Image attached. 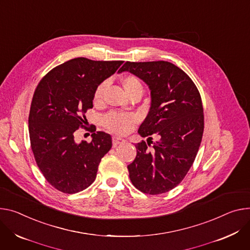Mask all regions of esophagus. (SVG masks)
Here are the masks:
<instances>
[{"mask_svg": "<svg viewBox=\"0 0 250 250\" xmlns=\"http://www.w3.org/2000/svg\"><path fill=\"white\" fill-rule=\"evenodd\" d=\"M125 140H124V139H122V138L112 137V145H113V146L122 145V144H125Z\"/></svg>", "mask_w": 250, "mask_h": 250, "instance_id": "34e87169", "label": "esophagus"}]
</instances>
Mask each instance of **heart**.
<instances>
[{
    "instance_id": "obj_1",
    "label": "heart",
    "mask_w": 250,
    "mask_h": 250,
    "mask_svg": "<svg viewBox=\"0 0 250 250\" xmlns=\"http://www.w3.org/2000/svg\"><path fill=\"white\" fill-rule=\"evenodd\" d=\"M122 85L125 89L126 96L130 95L131 93L142 90L143 92V85L141 81L134 76H125L122 79ZM105 88V83H101L95 92L94 95V102L100 103L103 99V95ZM135 122V118L131 115H125V113H119V112H109L104 119V125L113 132L117 133H126L130 130L133 124Z\"/></svg>"
}]
</instances>
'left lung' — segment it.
<instances>
[{
	"mask_svg": "<svg viewBox=\"0 0 250 250\" xmlns=\"http://www.w3.org/2000/svg\"><path fill=\"white\" fill-rule=\"evenodd\" d=\"M123 72L138 77L150 90V108L139 133L143 138L153 133L160 137L151 148L144 141L135 145L137 156L127 166L129 178L145 193L167 192L185 178L201 143L204 123L199 92L191 79L169 62H126L118 73Z\"/></svg>",
	"mask_w": 250,
	"mask_h": 250,
	"instance_id": "1",
	"label": "left lung"
}]
</instances>
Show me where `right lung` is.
I'll list each match as a JSON object with an SVG mask.
<instances>
[{
  "instance_id": "right-lung-1",
  "label": "right lung",
  "mask_w": 250,
  "mask_h": 250,
  "mask_svg": "<svg viewBox=\"0 0 250 250\" xmlns=\"http://www.w3.org/2000/svg\"><path fill=\"white\" fill-rule=\"evenodd\" d=\"M123 62L76 58L49 72L35 90L29 116L32 150L44 178L62 192L76 193L92 185L111 147L108 133L97 131L90 143H78L75 132L83 126L97 87Z\"/></svg>"
}]
</instances>
